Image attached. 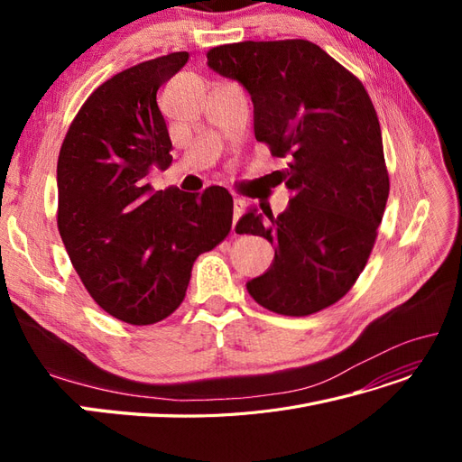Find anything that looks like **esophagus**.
<instances>
[{
    "instance_id": "obj_1",
    "label": "esophagus",
    "mask_w": 462,
    "mask_h": 462,
    "mask_svg": "<svg viewBox=\"0 0 462 462\" xmlns=\"http://www.w3.org/2000/svg\"><path fill=\"white\" fill-rule=\"evenodd\" d=\"M245 208H246V204L243 200L235 199V202H233V227L236 226V221H239V217L245 214Z\"/></svg>"
}]
</instances>
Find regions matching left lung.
<instances>
[{
    "instance_id": "8db88e82",
    "label": "left lung",
    "mask_w": 462,
    "mask_h": 462,
    "mask_svg": "<svg viewBox=\"0 0 462 462\" xmlns=\"http://www.w3.org/2000/svg\"><path fill=\"white\" fill-rule=\"evenodd\" d=\"M216 73L254 104L256 141L287 158L289 208L248 212L235 231L275 246L246 289L275 314L310 316L343 299L365 270L389 197L382 129L365 85L309 40L239 42L208 51Z\"/></svg>"
}]
</instances>
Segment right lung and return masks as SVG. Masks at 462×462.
Wrapping results in <instances>:
<instances>
[{
    "instance_id": "add662e5",
    "label": "right lung",
    "mask_w": 462,
    "mask_h": 462,
    "mask_svg": "<svg viewBox=\"0 0 462 462\" xmlns=\"http://www.w3.org/2000/svg\"><path fill=\"white\" fill-rule=\"evenodd\" d=\"M187 51L138 63L97 87L69 127L58 160V227L71 263L100 309L133 326L173 314L192 263L231 231L233 197L153 190L152 165L167 170L171 138L160 90Z\"/></svg>"
}]
</instances>
